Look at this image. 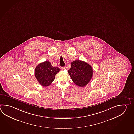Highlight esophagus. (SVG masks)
I'll return each instance as SVG.
<instances>
[{"mask_svg": "<svg viewBox=\"0 0 134 134\" xmlns=\"http://www.w3.org/2000/svg\"><path fill=\"white\" fill-rule=\"evenodd\" d=\"M66 67L65 66H64V67H61V69H62V70H64V69H65Z\"/></svg>", "mask_w": 134, "mask_h": 134, "instance_id": "obj_1", "label": "esophagus"}]
</instances>
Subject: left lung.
Wrapping results in <instances>:
<instances>
[{"mask_svg":"<svg viewBox=\"0 0 134 134\" xmlns=\"http://www.w3.org/2000/svg\"><path fill=\"white\" fill-rule=\"evenodd\" d=\"M68 72L72 81L80 87L86 86L93 77L92 66L84 61L78 60L71 63V68Z\"/></svg>","mask_w":134,"mask_h":134,"instance_id":"obj_1","label":"left lung"}]
</instances>
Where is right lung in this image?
Wrapping results in <instances>:
<instances>
[{
	"label": "right lung",
	"instance_id": "right-lung-1",
	"mask_svg": "<svg viewBox=\"0 0 134 134\" xmlns=\"http://www.w3.org/2000/svg\"><path fill=\"white\" fill-rule=\"evenodd\" d=\"M60 70L57 67H53L49 62L46 60L36 66L34 74L40 84L46 87L51 85L56 74Z\"/></svg>",
	"mask_w": 134,
	"mask_h": 134
}]
</instances>
